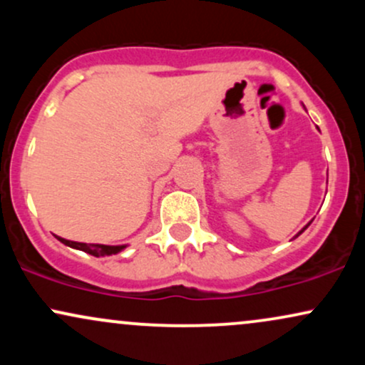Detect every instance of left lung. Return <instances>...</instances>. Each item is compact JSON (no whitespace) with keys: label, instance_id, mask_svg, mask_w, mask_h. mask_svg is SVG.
<instances>
[{"label":"left lung","instance_id":"left-lung-1","mask_svg":"<svg viewBox=\"0 0 365 365\" xmlns=\"http://www.w3.org/2000/svg\"><path fill=\"white\" fill-rule=\"evenodd\" d=\"M307 226H309V225H307ZM307 226H305V228H307ZM305 228H304V230H305ZM304 230H302V232H304ZM302 232H300V233H302ZM300 233H299V235H300ZM299 235H297V237H299Z\"/></svg>","mask_w":365,"mask_h":365}]
</instances>
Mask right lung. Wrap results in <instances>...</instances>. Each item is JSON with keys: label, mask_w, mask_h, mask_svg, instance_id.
Returning <instances> with one entry per match:
<instances>
[{"label": "right lung", "mask_w": 365, "mask_h": 365, "mask_svg": "<svg viewBox=\"0 0 365 365\" xmlns=\"http://www.w3.org/2000/svg\"><path fill=\"white\" fill-rule=\"evenodd\" d=\"M58 240L61 244L72 247V249H78L83 250V252L94 255V257H103V255H111V254H118L120 250L125 249V245H101V244H82V242H72V240H65V238L58 237Z\"/></svg>", "instance_id": "add662e5"}]
</instances>
